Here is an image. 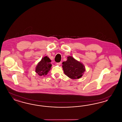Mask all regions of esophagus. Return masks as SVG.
Instances as JSON below:
<instances>
[{"instance_id":"esophagus-1","label":"esophagus","mask_w":122,"mask_h":122,"mask_svg":"<svg viewBox=\"0 0 122 122\" xmlns=\"http://www.w3.org/2000/svg\"><path fill=\"white\" fill-rule=\"evenodd\" d=\"M61 64V62H59V63H56V64H57V65H60Z\"/></svg>"}]
</instances>
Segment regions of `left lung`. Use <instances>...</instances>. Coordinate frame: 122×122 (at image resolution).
Here are the masks:
<instances>
[{"instance_id":"8db88e82","label":"left lung","mask_w":122,"mask_h":122,"mask_svg":"<svg viewBox=\"0 0 122 122\" xmlns=\"http://www.w3.org/2000/svg\"><path fill=\"white\" fill-rule=\"evenodd\" d=\"M62 64L65 75L72 79L80 78L86 71L83 64L70 56L67 57V61L63 62Z\"/></svg>"}]
</instances>
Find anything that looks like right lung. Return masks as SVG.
<instances>
[{"label": "right lung", "instance_id": "add662e5", "mask_svg": "<svg viewBox=\"0 0 122 122\" xmlns=\"http://www.w3.org/2000/svg\"><path fill=\"white\" fill-rule=\"evenodd\" d=\"M51 60L48 57L41 58L36 67V72L39 76H45L50 70L52 67Z\"/></svg>", "mask_w": 122, "mask_h": 122}]
</instances>
